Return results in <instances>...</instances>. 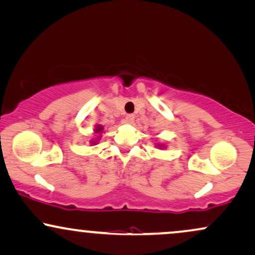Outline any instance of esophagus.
Masks as SVG:
<instances>
[{"mask_svg":"<svg viewBox=\"0 0 255 255\" xmlns=\"http://www.w3.org/2000/svg\"><path fill=\"white\" fill-rule=\"evenodd\" d=\"M125 122L127 125H133L134 124V115H131V114H129V115H127L125 118Z\"/></svg>","mask_w":255,"mask_h":255,"instance_id":"obj_1","label":"esophagus"}]
</instances>
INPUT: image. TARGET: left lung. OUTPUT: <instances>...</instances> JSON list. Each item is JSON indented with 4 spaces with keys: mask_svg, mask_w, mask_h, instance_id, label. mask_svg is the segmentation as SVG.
I'll return each mask as SVG.
<instances>
[{
    "mask_svg": "<svg viewBox=\"0 0 255 255\" xmlns=\"http://www.w3.org/2000/svg\"><path fill=\"white\" fill-rule=\"evenodd\" d=\"M157 147H159V148H164V145H162V143H161V145H160V143H157Z\"/></svg>",
    "mask_w": 255,
    "mask_h": 255,
    "instance_id": "8db88e82",
    "label": "left lung"
}]
</instances>
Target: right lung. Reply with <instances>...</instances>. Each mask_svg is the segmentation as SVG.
Listing matches in <instances>:
<instances>
[{"mask_svg": "<svg viewBox=\"0 0 255 255\" xmlns=\"http://www.w3.org/2000/svg\"><path fill=\"white\" fill-rule=\"evenodd\" d=\"M94 133H95V134H97V137H95V139L90 140L91 145H96V143L98 142V140H100V137H101V134L103 133V126H101V125H97L96 127H95V129H94Z\"/></svg>", "mask_w": 255, "mask_h": 255, "instance_id": "add662e5", "label": "right lung"}]
</instances>
